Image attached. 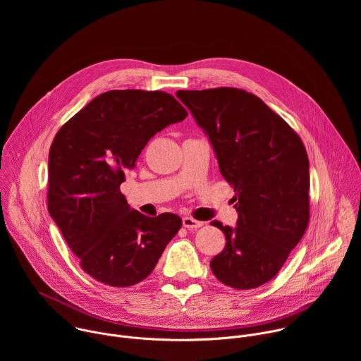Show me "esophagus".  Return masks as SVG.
I'll list each match as a JSON object with an SVG mask.
<instances>
[{
  "label": "esophagus",
  "mask_w": 361,
  "mask_h": 361,
  "mask_svg": "<svg viewBox=\"0 0 361 361\" xmlns=\"http://www.w3.org/2000/svg\"><path fill=\"white\" fill-rule=\"evenodd\" d=\"M183 226H184L185 228H188V230H195V228H200V227L202 226V223H201V221H197V220H194V219H191V217H184V219H183Z\"/></svg>",
  "instance_id": "1"
}]
</instances>
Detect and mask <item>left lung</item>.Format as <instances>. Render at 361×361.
<instances>
[{
    "label": "left lung",
    "mask_w": 361,
    "mask_h": 361,
    "mask_svg": "<svg viewBox=\"0 0 361 361\" xmlns=\"http://www.w3.org/2000/svg\"><path fill=\"white\" fill-rule=\"evenodd\" d=\"M178 92L209 135L220 173L235 192L237 227L212 223L226 234V247L210 267L235 290L260 287L284 266L310 220L305 147L251 92L233 87Z\"/></svg>",
    "instance_id": "left-lung-1"
}]
</instances>
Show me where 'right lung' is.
Returning <instances> with one entry per match:
<instances>
[{"label":"right lung","mask_w":361,"mask_h":361,"mask_svg":"<svg viewBox=\"0 0 361 361\" xmlns=\"http://www.w3.org/2000/svg\"><path fill=\"white\" fill-rule=\"evenodd\" d=\"M187 114L164 91L111 90L56 134L48 154V213L97 281L111 287L142 281L181 228L176 214L131 210L120 185L148 140Z\"/></svg>","instance_id":"obj_1"}]
</instances>
